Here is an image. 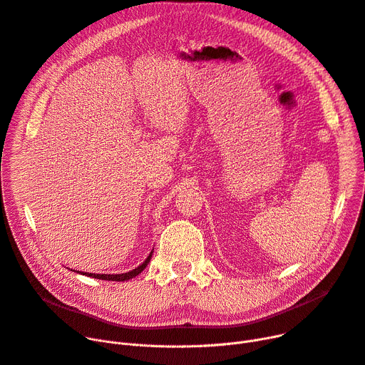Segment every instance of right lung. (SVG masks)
Returning a JSON list of instances; mask_svg holds the SVG:
<instances>
[{
	"mask_svg": "<svg viewBox=\"0 0 365 365\" xmlns=\"http://www.w3.org/2000/svg\"><path fill=\"white\" fill-rule=\"evenodd\" d=\"M152 253L153 252H150V255H148V258L140 265V267H137L135 269H133V271H130V272H125V274H91V272H83V275H88V277H93V278H98V280H109V282H126V280H130V278H133V277H135V275H138L145 267H147V264L150 262V258H152Z\"/></svg>",
	"mask_w": 365,
	"mask_h": 365,
	"instance_id": "1",
	"label": "right lung"
}]
</instances>
